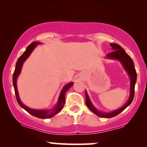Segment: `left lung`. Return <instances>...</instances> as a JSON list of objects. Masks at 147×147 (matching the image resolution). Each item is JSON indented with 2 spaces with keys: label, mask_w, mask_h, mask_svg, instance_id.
I'll use <instances>...</instances> for the list:
<instances>
[{
  "label": "left lung",
  "mask_w": 147,
  "mask_h": 147,
  "mask_svg": "<svg viewBox=\"0 0 147 147\" xmlns=\"http://www.w3.org/2000/svg\"><path fill=\"white\" fill-rule=\"evenodd\" d=\"M110 46L112 47L113 51H112V53L107 55V57L109 59L119 60L120 63L122 64L123 67H124V68L125 69V70L127 71V73H128L129 76L130 78V95L129 97L128 101L127 102V103H126L122 107L119 108V109H117V110L109 112V113H105V112H100V111L97 110V109L93 106L91 101H90V98H89L88 94H87V92H86L85 102L87 107H88L93 113L95 114L96 115H97L98 117H100L104 118H111L113 117L117 116V115H119L120 112H122L124 109H125L131 103L133 99H134V87H135V83L136 81H137V72H136L135 67H134V62L131 60V57H129V55L124 51V49H123L119 45H118V44L111 43Z\"/></svg>",
  "instance_id": "8db88e82"
}]
</instances>
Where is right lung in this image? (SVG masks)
Instances as JSON below:
<instances>
[{
    "mask_svg": "<svg viewBox=\"0 0 147 147\" xmlns=\"http://www.w3.org/2000/svg\"><path fill=\"white\" fill-rule=\"evenodd\" d=\"M38 44H40L38 42H33L30 44L28 47L26 48V51L23 53V54L20 56V57L18 60L17 63L16 65V69H15L14 73L13 75V87H14L15 90V94H16V100H17L18 103L19 104L20 107L26 110L29 114L32 115V116L36 117L38 118H40V119H47V118H51L53 116L56 115V114L58 113L59 112L61 111V109H63V107H64L65 102V94L66 93V92L73 85V82H70L69 84H67L64 87L62 90L61 92H60V97H59L58 101H57V105H55L53 109H50V110H47V109H30V108L28 107L26 105H23L22 103V102L20 101V97H19L18 92V88H17V78L18 77V75H20V71H21L22 66H23V63L27 60V58L30 56V55L31 54V53L32 52V50H34L37 45Z\"/></svg>",
    "mask_w": 147,
    "mask_h": 147,
    "instance_id": "add662e5",
    "label": "right lung"
}]
</instances>
